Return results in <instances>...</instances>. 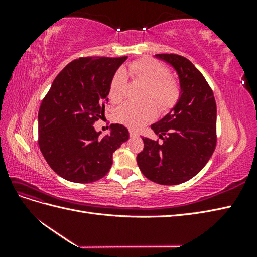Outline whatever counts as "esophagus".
I'll list each match as a JSON object with an SVG mask.
<instances>
[{
  "instance_id": "obj_1",
  "label": "esophagus",
  "mask_w": 257,
  "mask_h": 257,
  "mask_svg": "<svg viewBox=\"0 0 257 257\" xmlns=\"http://www.w3.org/2000/svg\"><path fill=\"white\" fill-rule=\"evenodd\" d=\"M129 135H130V137H137V136H138V134L136 133L135 130H133V129L129 130Z\"/></svg>"
}]
</instances>
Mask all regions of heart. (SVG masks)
<instances>
[{"label": "heart", "mask_w": 257, "mask_h": 257, "mask_svg": "<svg viewBox=\"0 0 257 257\" xmlns=\"http://www.w3.org/2000/svg\"><path fill=\"white\" fill-rule=\"evenodd\" d=\"M128 73L148 86L147 98H151L160 110H168L177 102L180 94L179 83L169 75L162 63L152 58L139 59L129 64ZM125 81L127 75L123 70H118L109 87V99L112 102H120L123 99ZM155 116L156 108L151 102H127L116 111L118 121L130 128H139L151 121Z\"/></svg>", "instance_id": "heart-1"}]
</instances>
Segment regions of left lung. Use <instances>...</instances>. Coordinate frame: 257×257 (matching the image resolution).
Returning <instances> with one entry per match:
<instances>
[{
    "label": "left lung",
    "mask_w": 257,
    "mask_h": 257,
    "mask_svg": "<svg viewBox=\"0 0 257 257\" xmlns=\"http://www.w3.org/2000/svg\"><path fill=\"white\" fill-rule=\"evenodd\" d=\"M176 70L179 99L151 129L163 144L143 137L144 150L137 156L146 178L162 185L183 183L196 176L216 146V103L213 91L194 65L176 54H157Z\"/></svg>",
    "instance_id": "obj_1"
}]
</instances>
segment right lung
Listing matches in <instances>:
<instances>
[{"label":"right lung","instance_id":"add662e5","mask_svg":"<svg viewBox=\"0 0 257 257\" xmlns=\"http://www.w3.org/2000/svg\"><path fill=\"white\" fill-rule=\"evenodd\" d=\"M123 57H81L54 79L38 111V146L59 177L76 183L103 178L112 154L129 139L122 124L101 137L94 123L105 112L109 87Z\"/></svg>","mask_w":257,"mask_h":257}]
</instances>
